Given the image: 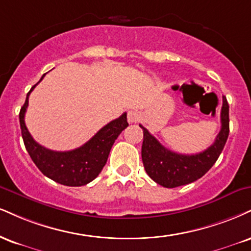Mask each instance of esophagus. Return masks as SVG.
Instances as JSON below:
<instances>
[{"mask_svg":"<svg viewBox=\"0 0 251 251\" xmlns=\"http://www.w3.org/2000/svg\"><path fill=\"white\" fill-rule=\"evenodd\" d=\"M140 118H141L140 112H138V111H135V110L129 111L128 114H127V119H128L129 123H137V122H139V120H140Z\"/></svg>","mask_w":251,"mask_h":251,"instance_id":"1","label":"esophagus"}]
</instances>
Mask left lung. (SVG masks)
<instances>
[{
    "label": "left lung",
    "mask_w": 251,
    "mask_h": 251,
    "mask_svg": "<svg viewBox=\"0 0 251 251\" xmlns=\"http://www.w3.org/2000/svg\"><path fill=\"white\" fill-rule=\"evenodd\" d=\"M141 158L146 173L153 181L166 188H174L194 182L203 176L221 154L229 135V105L223 96L221 131L212 146L198 154H179L162 146L144 126Z\"/></svg>",
    "instance_id": "8db88e82"
}]
</instances>
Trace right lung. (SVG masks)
I'll list each match as a JSON object with an SVG mask.
<instances>
[{
    "label": "right lung",
    "instance_id": "obj_1",
    "mask_svg": "<svg viewBox=\"0 0 251 251\" xmlns=\"http://www.w3.org/2000/svg\"><path fill=\"white\" fill-rule=\"evenodd\" d=\"M44 76L45 74L39 81L43 79ZM37 84H35L28 92L25 102L20 111L22 138L30 158L45 176L60 185L79 187L91 182L98 176L102 167L106 164L110 151L118 135L128 126L126 113H123L119 118L105 125L87 143L76 150L66 151V152L48 150L36 143L24 123L30 92L35 89Z\"/></svg>",
    "mask_w": 251,
    "mask_h": 251
}]
</instances>
